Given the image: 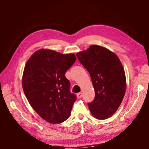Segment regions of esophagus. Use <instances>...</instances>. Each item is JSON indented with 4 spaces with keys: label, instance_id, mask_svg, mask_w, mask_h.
Here are the masks:
<instances>
[{
    "label": "esophagus",
    "instance_id": "esophagus-1",
    "mask_svg": "<svg viewBox=\"0 0 149 149\" xmlns=\"http://www.w3.org/2000/svg\"><path fill=\"white\" fill-rule=\"evenodd\" d=\"M82 96H83V94H82L81 93H79L77 94V97H78V99L81 98Z\"/></svg>",
    "mask_w": 149,
    "mask_h": 149
}]
</instances>
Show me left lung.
<instances>
[{"label": "left lung", "mask_w": 149, "mask_h": 149, "mask_svg": "<svg viewBox=\"0 0 149 149\" xmlns=\"http://www.w3.org/2000/svg\"><path fill=\"white\" fill-rule=\"evenodd\" d=\"M88 70L95 91L94 100L88 103L92 115L106 119L113 115L123 100L126 89L125 71L115 53L98 45H91L76 53Z\"/></svg>", "instance_id": "left-lung-1"}]
</instances>
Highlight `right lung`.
Here are the masks:
<instances>
[{"label":"right lung","instance_id":"right-lung-1","mask_svg":"<svg viewBox=\"0 0 149 149\" xmlns=\"http://www.w3.org/2000/svg\"><path fill=\"white\" fill-rule=\"evenodd\" d=\"M76 58L50 49L35 52L25 66L22 87L31 106L44 120L60 124L69 118L76 100L70 91L66 71Z\"/></svg>","mask_w":149,"mask_h":149}]
</instances>
